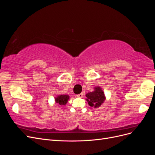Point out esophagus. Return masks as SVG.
<instances>
[{"label": "esophagus", "instance_id": "34e87169", "mask_svg": "<svg viewBox=\"0 0 155 155\" xmlns=\"http://www.w3.org/2000/svg\"><path fill=\"white\" fill-rule=\"evenodd\" d=\"M76 96L78 97H82L83 96V93H81V94H79L76 95Z\"/></svg>", "mask_w": 155, "mask_h": 155}]
</instances>
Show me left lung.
I'll return each mask as SVG.
<instances>
[{"label":"left lung","instance_id":"1","mask_svg":"<svg viewBox=\"0 0 155 155\" xmlns=\"http://www.w3.org/2000/svg\"><path fill=\"white\" fill-rule=\"evenodd\" d=\"M86 97H87V100L88 102V105L95 108L99 107L105 99L104 92L100 87H98L95 88L94 91L87 94Z\"/></svg>","mask_w":155,"mask_h":155}]
</instances>
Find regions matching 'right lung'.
<instances>
[{"instance_id":"1","label":"right lung","mask_w":155,"mask_h":155,"mask_svg":"<svg viewBox=\"0 0 155 155\" xmlns=\"http://www.w3.org/2000/svg\"><path fill=\"white\" fill-rule=\"evenodd\" d=\"M69 99V96L67 95H59L57 97H55V101L59 105H65Z\"/></svg>"}]
</instances>
